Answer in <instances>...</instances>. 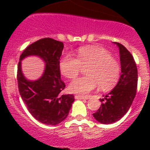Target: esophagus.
<instances>
[{
	"label": "esophagus",
	"instance_id": "obj_1",
	"mask_svg": "<svg viewBox=\"0 0 150 150\" xmlns=\"http://www.w3.org/2000/svg\"><path fill=\"white\" fill-rule=\"evenodd\" d=\"M75 98L77 99V100H85V99H87L84 98V97L79 96V95H75Z\"/></svg>",
	"mask_w": 150,
	"mask_h": 150
}]
</instances>
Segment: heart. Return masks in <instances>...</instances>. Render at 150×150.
<instances>
[{
  "label": "heart",
  "mask_w": 150,
  "mask_h": 150,
  "mask_svg": "<svg viewBox=\"0 0 150 150\" xmlns=\"http://www.w3.org/2000/svg\"><path fill=\"white\" fill-rule=\"evenodd\" d=\"M86 67V76L74 79L69 85L71 93L86 96L98 86L102 90H109L120 79L121 68L119 62L100 46L83 47L78 51L76 59L67 55L59 62L61 74L68 79L75 78L82 69Z\"/></svg>",
  "instance_id": "heart-1"
}]
</instances>
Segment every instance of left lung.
Segmentation results:
<instances>
[{
  "label": "left lung",
  "instance_id": "obj_1",
  "mask_svg": "<svg viewBox=\"0 0 150 150\" xmlns=\"http://www.w3.org/2000/svg\"><path fill=\"white\" fill-rule=\"evenodd\" d=\"M120 48L121 75L115 88L107 95L97 112L95 120L101 124H111L119 121L129 110L136 95L137 68L133 56L123 45L115 43Z\"/></svg>",
  "mask_w": 150,
  "mask_h": 150
}]
</instances>
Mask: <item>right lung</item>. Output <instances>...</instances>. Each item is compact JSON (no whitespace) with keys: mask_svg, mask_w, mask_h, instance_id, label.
<instances>
[{"mask_svg":"<svg viewBox=\"0 0 150 150\" xmlns=\"http://www.w3.org/2000/svg\"><path fill=\"white\" fill-rule=\"evenodd\" d=\"M63 48L62 42L43 38L24 50L18 64L17 79L22 100L30 114L46 125H55L65 120L74 101L73 95H60L65 88L59 68ZM29 55H38L46 63L43 76L35 81H28L21 72V61Z\"/></svg>","mask_w":150,"mask_h":150,"instance_id":"right-lung-1","label":"right lung"}]
</instances>
